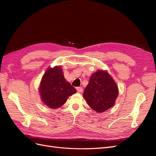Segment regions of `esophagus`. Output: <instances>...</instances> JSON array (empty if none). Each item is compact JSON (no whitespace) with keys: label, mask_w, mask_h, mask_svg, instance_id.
<instances>
[{"label":"esophagus","mask_w":156,"mask_h":156,"mask_svg":"<svg viewBox=\"0 0 156 156\" xmlns=\"http://www.w3.org/2000/svg\"><path fill=\"white\" fill-rule=\"evenodd\" d=\"M77 90L78 92H83V88L82 87H77Z\"/></svg>","instance_id":"esophagus-1"}]
</instances>
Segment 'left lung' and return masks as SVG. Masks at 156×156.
I'll return each instance as SVG.
<instances>
[{
    "mask_svg": "<svg viewBox=\"0 0 156 156\" xmlns=\"http://www.w3.org/2000/svg\"><path fill=\"white\" fill-rule=\"evenodd\" d=\"M118 95L119 88L111 75L99 69L91 75L83 98L93 110L103 112L114 106Z\"/></svg>",
    "mask_w": 156,
    "mask_h": 156,
    "instance_id": "left-lung-1",
    "label": "left lung"
}]
</instances>
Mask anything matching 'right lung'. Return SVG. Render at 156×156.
Segmentation results:
<instances>
[{"mask_svg":"<svg viewBox=\"0 0 156 156\" xmlns=\"http://www.w3.org/2000/svg\"><path fill=\"white\" fill-rule=\"evenodd\" d=\"M41 100L45 105L57 108L66 102L69 96L77 90L64 78L62 69L58 66L48 68L42 77L39 87Z\"/></svg>","mask_w":156,"mask_h":156,"instance_id":"right-lung-1","label":"right lung"}]
</instances>
